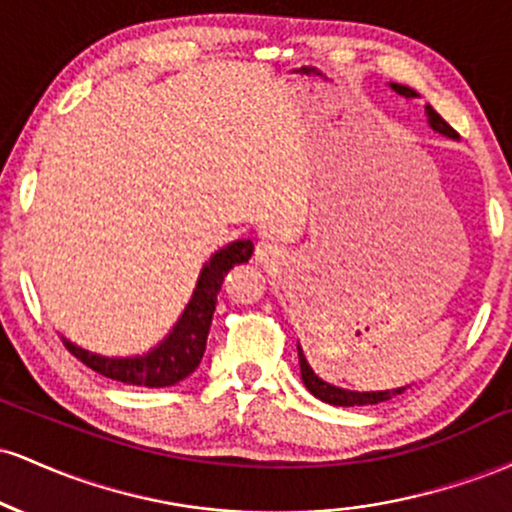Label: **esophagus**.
Masks as SVG:
<instances>
[{"label":"esophagus","mask_w":512,"mask_h":512,"mask_svg":"<svg viewBox=\"0 0 512 512\" xmlns=\"http://www.w3.org/2000/svg\"><path fill=\"white\" fill-rule=\"evenodd\" d=\"M255 260H257V262H264V264L279 262V260H281V248L274 243V240H269V238L257 240V245H255Z\"/></svg>","instance_id":"1"}]
</instances>
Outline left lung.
<instances>
[{
  "mask_svg": "<svg viewBox=\"0 0 512 512\" xmlns=\"http://www.w3.org/2000/svg\"><path fill=\"white\" fill-rule=\"evenodd\" d=\"M397 93H402V96L407 98H414L416 91L409 86H402V84H392ZM426 113H428V122H431V127L436 129L440 134H448V137L455 139L457 132L452 129L448 122L440 117L436 110L431 108V105H426ZM298 361H301V378L305 387H308L310 392H313L315 397H320L322 402L327 404H337V407H361V404H378V402H385V399H392L397 395H402L404 387H399V390H385V392H349V390H342V387H334L330 383H325V380H320L317 375L310 370L308 361H305L301 346H298Z\"/></svg>",
  "mask_w": 512,
  "mask_h": 512,
  "instance_id": "1",
  "label": "left lung"
}]
</instances>
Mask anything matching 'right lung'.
<instances>
[{
    "mask_svg": "<svg viewBox=\"0 0 512 512\" xmlns=\"http://www.w3.org/2000/svg\"><path fill=\"white\" fill-rule=\"evenodd\" d=\"M252 250L255 248H252L250 240H238V243H231L228 248L216 252L204 264L195 296L187 303L180 322L170 332L166 342L151 354L142 358H101L69 342L67 351L79 358L84 366L105 375V378L117 380V383L137 387H170L180 383L187 375L195 373L204 356V349H207V334L211 327V315H214L216 308V293L221 291L223 279L236 264L248 262Z\"/></svg>",
    "mask_w": 512,
    "mask_h": 512,
    "instance_id": "right-lung-1",
    "label": "right lung"
}]
</instances>
